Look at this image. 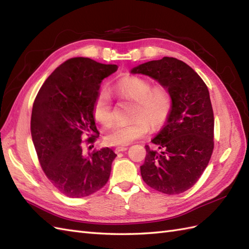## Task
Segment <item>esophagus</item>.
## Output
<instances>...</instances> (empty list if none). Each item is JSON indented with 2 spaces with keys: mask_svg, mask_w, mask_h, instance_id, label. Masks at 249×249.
<instances>
[{
  "mask_svg": "<svg viewBox=\"0 0 249 249\" xmlns=\"http://www.w3.org/2000/svg\"><path fill=\"white\" fill-rule=\"evenodd\" d=\"M128 147H126V146H118V147H115V153H120V152H124V151H126L127 150Z\"/></svg>",
  "mask_w": 249,
  "mask_h": 249,
  "instance_id": "1",
  "label": "esophagus"
}]
</instances>
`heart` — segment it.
<instances>
[{
  "label": "heart",
  "instance_id": "obj_1",
  "mask_svg": "<svg viewBox=\"0 0 249 249\" xmlns=\"http://www.w3.org/2000/svg\"><path fill=\"white\" fill-rule=\"evenodd\" d=\"M114 91L121 97L135 102L131 112V123L119 125L105 137L110 145H127L145 136L152 128L165 123L172 108V97L163 87L152 88V83L144 78L125 77L115 84ZM93 115L104 127H110L114 122L109 95L100 93L93 105Z\"/></svg>",
  "mask_w": 249,
  "mask_h": 249
}]
</instances>
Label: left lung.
Instances as JSON below:
<instances>
[{
	"mask_svg": "<svg viewBox=\"0 0 249 249\" xmlns=\"http://www.w3.org/2000/svg\"><path fill=\"white\" fill-rule=\"evenodd\" d=\"M130 73L149 76L166 88L172 108L163 128L145 145L141 177L150 187L167 195L186 192L208 166L214 147V114L208 87L186 63L174 57L150 61Z\"/></svg>",
	"mask_w": 249,
	"mask_h": 249,
	"instance_id": "1",
	"label": "left lung"
}]
</instances>
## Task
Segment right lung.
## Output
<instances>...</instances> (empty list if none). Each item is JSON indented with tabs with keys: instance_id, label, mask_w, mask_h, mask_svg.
Here are the masks:
<instances>
[{
	"instance_id": "right-lung-1",
	"label": "right lung",
	"mask_w": 249,
	"mask_h": 249,
	"mask_svg": "<svg viewBox=\"0 0 249 249\" xmlns=\"http://www.w3.org/2000/svg\"><path fill=\"white\" fill-rule=\"evenodd\" d=\"M118 71L89 57H71L46 79L35 98L32 140L40 166L51 183L71 198L96 193L108 182L116 156L109 147L83 154L82 139L99 135L93 105L100 83Z\"/></svg>"
}]
</instances>
